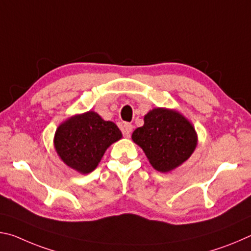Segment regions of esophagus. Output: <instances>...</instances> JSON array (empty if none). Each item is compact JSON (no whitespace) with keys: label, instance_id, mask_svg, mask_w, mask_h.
<instances>
[{"label":"esophagus","instance_id":"obj_1","mask_svg":"<svg viewBox=\"0 0 251 251\" xmlns=\"http://www.w3.org/2000/svg\"><path fill=\"white\" fill-rule=\"evenodd\" d=\"M131 131H133V125L129 124V123H125L124 126H123V134H124L126 137H129Z\"/></svg>","mask_w":251,"mask_h":251}]
</instances>
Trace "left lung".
I'll list each match as a JSON object with an SVG mask.
<instances>
[{
  "mask_svg": "<svg viewBox=\"0 0 251 251\" xmlns=\"http://www.w3.org/2000/svg\"><path fill=\"white\" fill-rule=\"evenodd\" d=\"M133 141L143 148L156 171L171 172L193 154L197 135L193 125L175 110L155 108L144 117V126L136 128Z\"/></svg>",
  "mask_w": 251,
  "mask_h": 251,
  "instance_id": "8db88e82",
  "label": "left lung"
}]
</instances>
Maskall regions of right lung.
Returning <instances> with one entry per match:
<instances>
[{
	"instance_id": "add662e5",
	"label": "right lung",
	"mask_w": 251,
	"mask_h": 251,
	"mask_svg": "<svg viewBox=\"0 0 251 251\" xmlns=\"http://www.w3.org/2000/svg\"><path fill=\"white\" fill-rule=\"evenodd\" d=\"M121 138V130L113 122H106L99 114L87 112L59 125L54 145L67 166L88 174L96 168L108 146Z\"/></svg>"
}]
</instances>
